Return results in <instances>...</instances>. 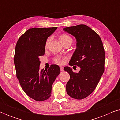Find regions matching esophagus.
Here are the masks:
<instances>
[{
	"label": "esophagus",
	"instance_id": "34e87169",
	"mask_svg": "<svg viewBox=\"0 0 120 120\" xmlns=\"http://www.w3.org/2000/svg\"><path fill=\"white\" fill-rule=\"evenodd\" d=\"M60 71H64V68H63V67H60Z\"/></svg>",
	"mask_w": 120,
	"mask_h": 120
}]
</instances>
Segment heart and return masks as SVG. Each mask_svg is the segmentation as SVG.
<instances>
[{
    "instance_id": "obj_1",
    "label": "heart",
    "mask_w": 120,
    "mask_h": 120,
    "mask_svg": "<svg viewBox=\"0 0 120 120\" xmlns=\"http://www.w3.org/2000/svg\"><path fill=\"white\" fill-rule=\"evenodd\" d=\"M60 42H61L63 45L65 43H66V42L68 41H72V39L69 37V36L67 35H64V34L60 36ZM50 41V39H48L47 40L45 44L46 47H47ZM65 60H66V57L58 56H56L55 57V58H54V62H55L56 63L58 64L61 65V64H63L64 63Z\"/></svg>"
}]
</instances>
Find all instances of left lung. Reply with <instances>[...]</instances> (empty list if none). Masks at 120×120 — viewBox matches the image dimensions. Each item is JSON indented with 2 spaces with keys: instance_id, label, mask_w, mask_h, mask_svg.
I'll return each mask as SVG.
<instances>
[{
  "instance_id": "8db88e82",
  "label": "left lung",
  "mask_w": 120,
  "mask_h": 120,
  "mask_svg": "<svg viewBox=\"0 0 120 120\" xmlns=\"http://www.w3.org/2000/svg\"><path fill=\"white\" fill-rule=\"evenodd\" d=\"M63 30L76 40V49L69 64L81 69L76 73L70 67L64 68L70 75L66 91L71 97L82 99L93 92L104 71L105 55L103 42L99 35L85 24L66 27Z\"/></svg>"
}]
</instances>
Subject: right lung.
<instances>
[{
    "label": "right lung",
    "instance_id": "1",
    "mask_svg": "<svg viewBox=\"0 0 120 120\" xmlns=\"http://www.w3.org/2000/svg\"><path fill=\"white\" fill-rule=\"evenodd\" d=\"M57 27L33 28L21 36L16 45L14 64L16 76L24 92L37 101L51 96L52 86L60 73L58 65L40 70L39 57L45 54L47 39Z\"/></svg>",
    "mask_w": 120,
    "mask_h": 120
}]
</instances>
